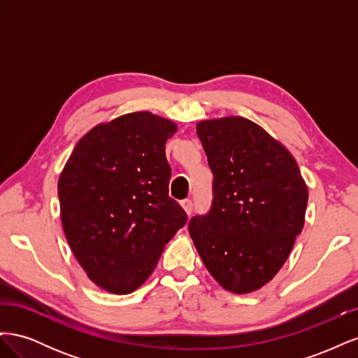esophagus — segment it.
<instances>
[{
  "label": "esophagus",
  "instance_id": "34e87169",
  "mask_svg": "<svg viewBox=\"0 0 358 358\" xmlns=\"http://www.w3.org/2000/svg\"><path fill=\"white\" fill-rule=\"evenodd\" d=\"M180 206L183 208V210L187 212L188 216L192 213V201H191V200H188V199H187V200H182V201H180Z\"/></svg>",
  "mask_w": 358,
  "mask_h": 358
}]
</instances>
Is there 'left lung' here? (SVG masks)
Listing matches in <instances>:
<instances>
[{
  "instance_id": "8db88e82",
  "label": "left lung",
  "mask_w": 358,
  "mask_h": 358,
  "mask_svg": "<svg viewBox=\"0 0 358 358\" xmlns=\"http://www.w3.org/2000/svg\"><path fill=\"white\" fill-rule=\"evenodd\" d=\"M213 171V204L194 216L189 234L224 289L248 294L284 266L305 225L308 187L296 158L242 116L197 122Z\"/></svg>"
}]
</instances>
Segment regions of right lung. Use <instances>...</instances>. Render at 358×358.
Returning <instances> with one entry per match:
<instances>
[{
    "label": "right lung",
    "instance_id": "add662e5",
    "mask_svg": "<svg viewBox=\"0 0 358 358\" xmlns=\"http://www.w3.org/2000/svg\"><path fill=\"white\" fill-rule=\"evenodd\" d=\"M178 125L133 112L79 138L58 180L67 242L92 282L129 294L152 275L166 243L187 222L169 197L166 142Z\"/></svg>",
    "mask_w": 358,
    "mask_h": 358
}]
</instances>
